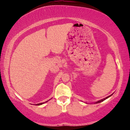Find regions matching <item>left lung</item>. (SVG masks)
Segmentation results:
<instances>
[{"label": "left lung", "instance_id": "1", "mask_svg": "<svg viewBox=\"0 0 130 130\" xmlns=\"http://www.w3.org/2000/svg\"><path fill=\"white\" fill-rule=\"evenodd\" d=\"M113 94V93H112ZM112 95H109V96H107V97H106L105 98H104V99H101V100H99V101H97V102H94V104H98V103H100V102H102V101H105V99H108V98H109L110 96H112Z\"/></svg>", "mask_w": 130, "mask_h": 130}]
</instances>
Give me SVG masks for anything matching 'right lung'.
Returning <instances> with one entry per match:
<instances>
[{
	"label": "right lung",
	"mask_w": 130,
	"mask_h": 130,
	"mask_svg": "<svg viewBox=\"0 0 130 130\" xmlns=\"http://www.w3.org/2000/svg\"><path fill=\"white\" fill-rule=\"evenodd\" d=\"M49 101V100H48ZM48 101H46V102H43V103H40V104H36V105H42V104H44V103H45V102H48Z\"/></svg>",
	"instance_id": "1"
}]
</instances>
